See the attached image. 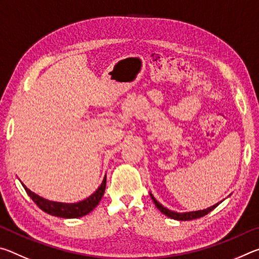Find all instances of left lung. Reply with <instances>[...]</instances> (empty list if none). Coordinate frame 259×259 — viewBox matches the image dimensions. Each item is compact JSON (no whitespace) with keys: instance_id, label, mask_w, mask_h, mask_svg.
I'll list each match as a JSON object with an SVG mask.
<instances>
[{"instance_id":"left-lung-1","label":"left lung","mask_w":259,"mask_h":259,"mask_svg":"<svg viewBox=\"0 0 259 259\" xmlns=\"http://www.w3.org/2000/svg\"><path fill=\"white\" fill-rule=\"evenodd\" d=\"M151 198L153 200V202H154V204L156 205V208L160 210V211L165 214V216H168L170 218L172 219H176V221H191V219H196V218H200V217H203L205 216V214L209 213L211 210H213L214 208L217 207V205L222 202L219 203H216L211 205V207H209L207 209H203V210H198V211H190V212H177V211H172V210H169L166 209L165 207H163L160 202H157L156 199L154 198V196L152 195V193H150Z\"/></svg>"}]
</instances>
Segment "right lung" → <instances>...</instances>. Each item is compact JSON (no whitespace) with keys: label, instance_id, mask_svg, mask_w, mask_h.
I'll return each instance as SVG.
<instances>
[{"label":"right lung","instance_id":"1","mask_svg":"<svg viewBox=\"0 0 259 259\" xmlns=\"http://www.w3.org/2000/svg\"><path fill=\"white\" fill-rule=\"evenodd\" d=\"M23 186L25 188V191L27 192V194L30 196V199H32L34 202L36 203L37 207L43 210L45 212L61 218H78L85 216V214H88L90 211H93V210L97 207V204L100 202V200H102L104 195L105 188H106V176L104 177L103 183L100 184V186L96 190V192H94L93 194L89 196V198L78 201L76 203H64L47 200L28 190L24 184Z\"/></svg>","mask_w":259,"mask_h":259}]
</instances>
